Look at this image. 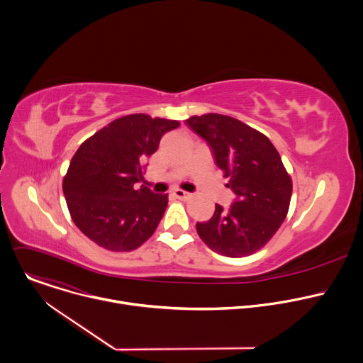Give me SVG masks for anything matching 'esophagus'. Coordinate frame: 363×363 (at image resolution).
I'll return each instance as SVG.
<instances>
[{
  "label": "esophagus",
  "mask_w": 363,
  "mask_h": 363,
  "mask_svg": "<svg viewBox=\"0 0 363 363\" xmlns=\"http://www.w3.org/2000/svg\"><path fill=\"white\" fill-rule=\"evenodd\" d=\"M174 195H175V198H178V199H188V198L191 196L189 192H185V191H182V189H175V191H174Z\"/></svg>",
  "instance_id": "34e87169"
}]
</instances>
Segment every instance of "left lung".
I'll list each match as a JSON object with an SVG mask.
<instances>
[{
  "mask_svg": "<svg viewBox=\"0 0 363 363\" xmlns=\"http://www.w3.org/2000/svg\"><path fill=\"white\" fill-rule=\"evenodd\" d=\"M185 123L208 143L235 194L228 210L216 203L214 216L196 223L198 235L221 255L255 252L276 234L289 211L293 185L280 153L266 135L230 116L206 113Z\"/></svg>",
  "mask_w": 363,
  "mask_h": 363,
  "instance_id": "obj_1",
  "label": "left lung"
}]
</instances>
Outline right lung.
Listing matches in <instances>:
<instances>
[{
    "instance_id": "right-lung-1",
    "label": "right lung",
    "mask_w": 363,
    "mask_h": 363,
    "mask_svg": "<svg viewBox=\"0 0 363 363\" xmlns=\"http://www.w3.org/2000/svg\"><path fill=\"white\" fill-rule=\"evenodd\" d=\"M178 126V121L128 115L80 145L63 192L72 220L86 237L111 251H132L155 233L168 194H153L136 182L161 138Z\"/></svg>"
}]
</instances>
